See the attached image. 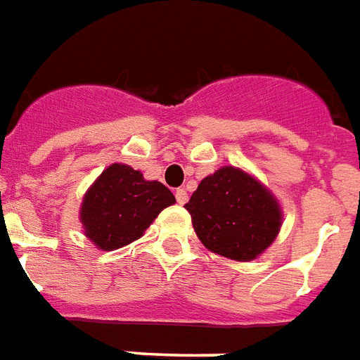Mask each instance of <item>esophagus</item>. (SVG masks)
<instances>
[{
  "mask_svg": "<svg viewBox=\"0 0 360 360\" xmlns=\"http://www.w3.org/2000/svg\"><path fill=\"white\" fill-rule=\"evenodd\" d=\"M175 200H177V204L181 205L188 202V194H186L185 188H177V191H175Z\"/></svg>",
  "mask_w": 360,
  "mask_h": 360,
  "instance_id": "obj_1",
  "label": "esophagus"
}]
</instances>
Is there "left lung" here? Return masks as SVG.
Wrapping results in <instances>:
<instances>
[{"instance_id": "left-lung-1", "label": "left lung", "mask_w": 360, "mask_h": 360, "mask_svg": "<svg viewBox=\"0 0 360 360\" xmlns=\"http://www.w3.org/2000/svg\"><path fill=\"white\" fill-rule=\"evenodd\" d=\"M200 241L226 259H257L281 226L278 200L251 175L232 166L202 179L185 205Z\"/></svg>"}]
</instances>
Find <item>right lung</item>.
I'll return each instance as SVG.
<instances>
[{
	"label": "right lung",
	"mask_w": 360,
	"mask_h": 360,
	"mask_svg": "<svg viewBox=\"0 0 360 360\" xmlns=\"http://www.w3.org/2000/svg\"><path fill=\"white\" fill-rule=\"evenodd\" d=\"M174 202L168 186L145 181L126 164H111L84 194L81 223L96 245L113 251L141 238L158 213Z\"/></svg>",
	"instance_id": "right-lung-1"
}]
</instances>
